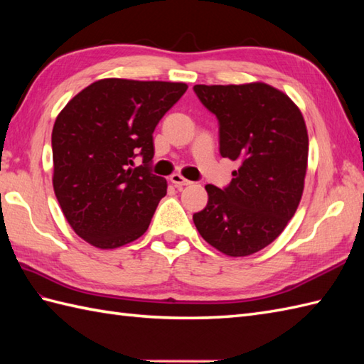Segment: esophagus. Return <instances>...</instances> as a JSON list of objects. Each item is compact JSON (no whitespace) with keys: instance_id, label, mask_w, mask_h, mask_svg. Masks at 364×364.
I'll return each mask as SVG.
<instances>
[{"instance_id":"1","label":"esophagus","mask_w":364,"mask_h":364,"mask_svg":"<svg viewBox=\"0 0 364 364\" xmlns=\"http://www.w3.org/2000/svg\"><path fill=\"white\" fill-rule=\"evenodd\" d=\"M170 181H172L176 188H183V186H191L192 181L186 180V178L181 176L180 173H173L172 176H170Z\"/></svg>"}]
</instances>
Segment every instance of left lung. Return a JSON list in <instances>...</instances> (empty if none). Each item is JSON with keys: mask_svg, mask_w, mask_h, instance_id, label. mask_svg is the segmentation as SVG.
I'll return each mask as SVG.
<instances>
[{"mask_svg": "<svg viewBox=\"0 0 364 364\" xmlns=\"http://www.w3.org/2000/svg\"><path fill=\"white\" fill-rule=\"evenodd\" d=\"M219 120L223 158L239 162L233 180L206 184L208 205L194 214L205 241L228 257H247L282 235L304 194L308 133L299 107L269 84L194 86Z\"/></svg>", "mask_w": 364, "mask_h": 364, "instance_id": "8db88e82", "label": "left lung"}]
</instances>
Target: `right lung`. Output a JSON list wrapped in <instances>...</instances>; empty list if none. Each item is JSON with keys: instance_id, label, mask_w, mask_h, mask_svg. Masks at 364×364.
<instances>
[{"instance_id": "obj_1", "label": "right lung", "mask_w": 364, "mask_h": 364, "mask_svg": "<svg viewBox=\"0 0 364 364\" xmlns=\"http://www.w3.org/2000/svg\"><path fill=\"white\" fill-rule=\"evenodd\" d=\"M188 90L184 82L106 78L59 112L51 133L53 188L75 233L117 249L149 228L167 181L150 172L153 131ZM137 154L143 166L134 167Z\"/></svg>"}]
</instances>
